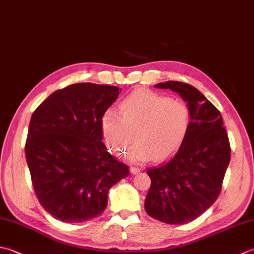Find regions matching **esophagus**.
Here are the masks:
<instances>
[{
    "label": "esophagus",
    "instance_id": "obj_1",
    "mask_svg": "<svg viewBox=\"0 0 254 254\" xmlns=\"http://www.w3.org/2000/svg\"><path fill=\"white\" fill-rule=\"evenodd\" d=\"M130 171H131V174H132V175H136V174H138L139 171H141V169H139V168H136V167H131V168H130Z\"/></svg>",
    "mask_w": 254,
    "mask_h": 254
}]
</instances>
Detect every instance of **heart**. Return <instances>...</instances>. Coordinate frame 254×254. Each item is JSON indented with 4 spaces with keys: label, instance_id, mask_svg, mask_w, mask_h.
<instances>
[{
    "label": "heart",
    "instance_id": "obj_1",
    "mask_svg": "<svg viewBox=\"0 0 254 254\" xmlns=\"http://www.w3.org/2000/svg\"><path fill=\"white\" fill-rule=\"evenodd\" d=\"M191 127V110L185 101L150 90H138L120 104V113L107 110L100 128L108 148L121 155L136 142L127 158L135 164L164 160L174 155L186 141Z\"/></svg>",
    "mask_w": 254,
    "mask_h": 254
}]
</instances>
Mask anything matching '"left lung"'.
<instances>
[{
  "label": "left lung",
  "mask_w": 254,
  "mask_h": 254,
  "mask_svg": "<svg viewBox=\"0 0 254 254\" xmlns=\"http://www.w3.org/2000/svg\"><path fill=\"white\" fill-rule=\"evenodd\" d=\"M179 94L191 110V127L177 153L147 169L152 185L145 210L160 222L190 223L218 197L230 161V145L218 109L193 86L168 80L155 85Z\"/></svg>",
  "instance_id": "8db88e82"
}]
</instances>
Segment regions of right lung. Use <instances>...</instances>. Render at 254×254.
I'll return each instance as SVG.
<instances>
[{
	"instance_id": "right-lung-1",
	"label": "right lung",
	"mask_w": 254,
	"mask_h": 254,
	"mask_svg": "<svg viewBox=\"0 0 254 254\" xmlns=\"http://www.w3.org/2000/svg\"><path fill=\"white\" fill-rule=\"evenodd\" d=\"M119 87L69 85L51 94L32 113L25 154L40 204L64 223L93 219L106 209L110 188L128 167L108 153L100 120Z\"/></svg>"
}]
</instances>
